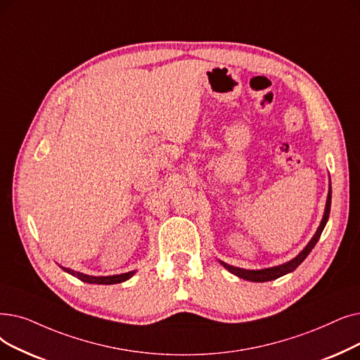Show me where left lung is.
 Segmentation results:
<instances>
[{"mask_svg":"<svg viewBox=\"0 0 360 360\" xmlns=\"http://www.w3.org/2000/svg\"><path fill=\"white\" fill-rule=\"evenodd\" d=\"M331 179H330V188H328V195H326V202H325V210H323V216H322V221L315 232V236L310 238V241L306 244V247L302 250V252L297 255L295 257H292L291 260L283 263V264H278V266H272V268H264V269H243V268H237V266H232V264H228L222 260L221 262L222 266L225 269H228L231 274L237 275L238 278L247 279V281H252V283H266V281H274L279 276H284L290 272H292L299 264L307 257V255L311 252V248L315 247V244L319 241L321 233L328 222V217H330V210H331Z\"/></svg>","mask_w":360,"mask_h":360,"instance_id":"1","label":"left lung"}]
</instances>
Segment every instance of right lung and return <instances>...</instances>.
<instances>
[{
    "label": "right lung",
    "instance_id": "obj_1",
    "mask_svg": "<svg viewBox=\"0 0 360 360\" xmlns=\"http://www.w3.org/2000/svg\"><path fill=\"white\" fill-rule=\"evenodd\" d=\"M61 269H63L65 272L76 276L77 279L84 281V283H88V284H103V285H112V284H119V283H123V281H127L129 278L134 276L135 271H131V272H127V274H120V275H108V276H94V275H86V274H82V272H76L70 268H65V266H60Z\"/></svg>",
    "mask_w": 360,
    "mask_h": 360
}]
</instances>
